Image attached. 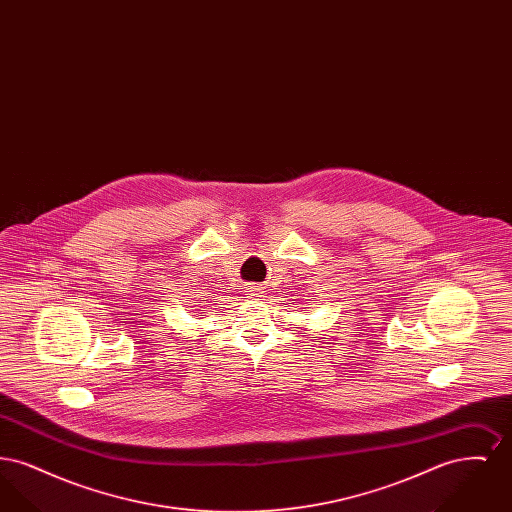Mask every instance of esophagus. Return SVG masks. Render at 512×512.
I'll return each mask as SVG.
<instances>
[{
	"mask_svg": "<svg viewBox=\"0 0 512 512\" xmlns=\"http://www.w3.org/2000/svg\"><path fill=\"white\" fill-rule=\"evenodd\" d=\"M251 292H253V295H255V297H261V295H259V288H253Z\"/></svg>",
	"mask_w": 512,
	"mask_h": 512,
	"instance_id": "esophagus-1",
	"label": "esophagus"
}]
</instances>
